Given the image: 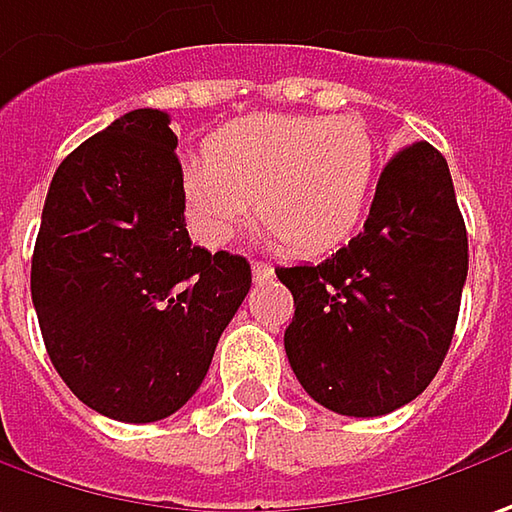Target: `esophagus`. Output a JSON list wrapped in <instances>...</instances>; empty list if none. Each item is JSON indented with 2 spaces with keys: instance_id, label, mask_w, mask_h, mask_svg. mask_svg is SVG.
<instances>
[{
  "instance_id": "esophagus-1",
  "label": "esophagus",
  "mask_w": 512,
  "mask_h": 512,
  "mask_svg": "<svg viewBox=\"0 0 512 512\" xmlns=\"http://www.w3.org/2000/svg\"><path fill=\"white\" fill-rule=\"evenodd\" d=\"M252 275H255L257 283H263V280H269L275 275V269H272L269 263H263V260H255V263H252Z\"/></svg>"
}]
</instances>
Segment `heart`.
Masks as SVG:
<instances>
[{"instance_id": "1", "label": "heart", "mask_w": 512, "mask_h": 512, "mask_svg": "<svg viewBox=\"0 0 512 512\" xmlns=\"http://www.w3.org/2000/svg\"><path fill=\"white\" fill-rule=\"evenodd\" d=\"M378 145L361 117L252 114L223 125L209 157L180 168L194 234L220 246L252 214L292 252L318 255L344 243L367 212Z\"/></svg>"}]
</instances>
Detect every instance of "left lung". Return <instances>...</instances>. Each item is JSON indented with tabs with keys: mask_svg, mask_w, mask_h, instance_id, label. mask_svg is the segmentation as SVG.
<instances>
[{
	"mask_svg": "<svg viewBox=\"0 0 512 512\" xmlns=\"http://www.w3.org/2000/svg\"><path fill=\"white\" fill-rule=\"evenodd\" d=\"M295 298L289 364L321 407L375 418L430 387L456 332L467 229L447 160L412 143L389 160L364 229L318 266L278 269Z\"/></svg>",
	"mask_w": 512,
	"mask_h": 512,
	"instance_id": "8db88e82",
	"label": "left lung"
}]
</instances>
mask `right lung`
<instances>
[{"mask_svg":"<svg viewBox=\"0 0 512 512\" xmlns=\"http://www.w3.org/2000/svg\"><path fill=\"white\" fill-rule=\"evenodd\" d=\"M168 123L137 108L74 148L51 180L31 260L59 378L125 424L189 401L252 286L246 257L191 246Z\"/></svg>","mask_w":512,"mask_h":512,"instance_id":"1","label":"right lung"}]
</instances>
